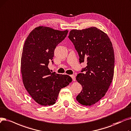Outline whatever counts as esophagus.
<instances>
[{"label":"esophagus","instance_id":"esophagus-1","mask_svg":"<svg viewBox=\"0 0 131 131\" xmlns=\"http://www.w3.org/2000/svg\"><path fill=\"white\" fill-rule=\"evenodd\" d=\"M71 77L72 78V79L73 81H75V77L74 75H71Z\"/></svg>","mask_w":131,"mask_h":131}]
</instances>
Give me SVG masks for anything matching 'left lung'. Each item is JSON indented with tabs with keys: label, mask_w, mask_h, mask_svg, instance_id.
I'll return each instance as SVG.
<instances>
[{
	"label": "left lung",
	"mask_w": 131,
	"mask_h": 131,
	"mask_svg": "<svg viewBox=\"0 0 131 131\" xmlns=\"http://www.w3.org/2000/svg\"><path fill=\"white\" fill-rule=\"evenodd\" d=\"M69 38L78 53L80 63L87 64L76 78L82 87L77 100L82 105H92L104 96L112 80L115 55L112 43L105 33L94 27L73 29Z\"/></svg>",
	"instance_id": "8db88e82"
}]
</instances>
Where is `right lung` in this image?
Instances as JSON below:
<instances>
[{
    "mask_svg": "<svg viewBox=\"0 0 131 131\" xmlns=\"http://www.w3.org/2000/svg\"><path fill=\"white\" fill-rule=\"evenodd\" d=\"M67 30L60 31L39 26L27 37L22 50L21 72L24 86L39 104H54L61 88L72 82L67 75L51 72L48 65L54 56L57 45L66 37Z\"/></svg>",
    "mask_w": 131,
    "mask_h": 131,
    "instance_id": "obj_1",
    "label": "right lung"
}]
</instances>
